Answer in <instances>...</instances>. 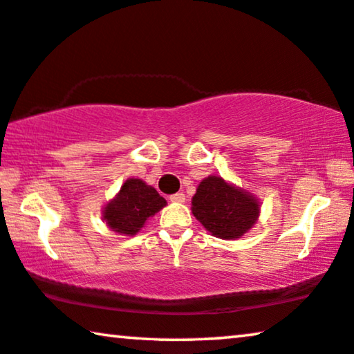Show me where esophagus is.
Instances as JSON below:
<instances>
[{
	"instance_id": "obj_1",
	"label": "esophagus",
	"mask_w": 354,
	"mask_h": 354,
	"mask_svg": "<svg viewBox=\"0 0 354 354\" xmlns=\"http://www.w3.org/2000/svg\"><path fill=\"white\" fill-rule=\"evenodd\" d=\"M184 200H186V195H184L183 192H176V194H173V195H170V202H176V203H181V202H184Z\"/></svg>"
}]
</instances>
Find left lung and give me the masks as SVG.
Listing matches in <instances>:
<instances>
[{
    "instance_id": "8db88e82",
    "label": "left lung",
    "mask_w": 354,
    "mask_h": 354,
    "mask_svg": "<svg viewBox=\"0 0 354 354\" xmlns=\"http://www.w3.org/2000/svg\"><path fill=\"white\" fill-rule=\"evenodd\" d=\"M192 213L211 235L235 240L256 224L257 200L219 176H208L192 197Z\"/></svg>"
}]
</instances>
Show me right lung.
I'll return each instance as SVG.
<instances>
[{
    "label": "right lung",
    "mask_w": 354,
    "mask_h": 354,
    "mask_svg": "<svg viewBox=\"0 0 354 354\" xmlns=\"http://www.w3.org/2000/svg\"><path fill=\"white\" fill-rule=\"evenodd\" d=\"M165 198L141 179H127L118 197L104 207L103 219L114 232L135 235L146 219L165 207Z\"/></svg>",
    "instance_id": "right-lung-1"
}]
</instances>
